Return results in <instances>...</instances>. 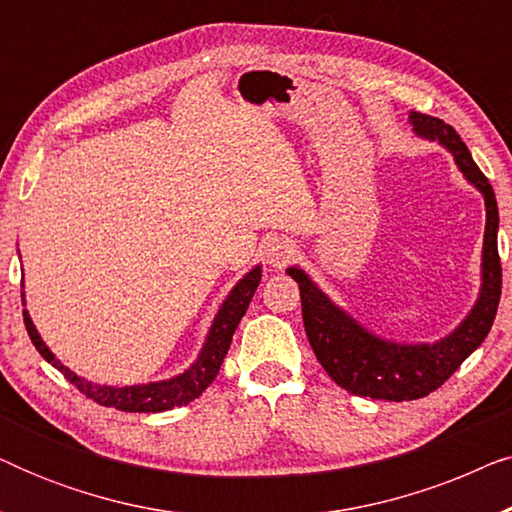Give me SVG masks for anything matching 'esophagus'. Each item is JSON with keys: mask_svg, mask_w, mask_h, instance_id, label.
<instances>
[{"mask_svg": "<svg viewBox=\"0 0 512 512\" xmlns=\"http://www.w3.org/2000/svg\"><path fill=\"white\" fill-rule=\"evenodd\" d=\"M293 258H296V244L286 240V237H275V240L268 242V247H265V263L275 270H282L284 265H289L293 261Z\"/></svg>", "mask_w": 512, "mask_h": 512, "instance_id": "obj_1", "label": "esophagus"}]
</instances>
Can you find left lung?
<instances>
[{
  "instance_id": "left-lung-1",
  "label": "left lung",
  "mask_w": 512,
  "mask_h": 512,
  "mask_svg": "<svg viewBox=\"0 0 512 512\" xmlns=\"http://www.w3.org/2000/svg\"><path fill=\"white\" fill-rule=\"evenodd\" d=\"M408 118L417 137L438 142L447 153H452L457 170L464 174L468 184L478 188L485 200L487 221L482 240L480 291L471 312L445 338L433 342H396L368 331L347 310L335 305L303 268H286V275L298 282L307 340L326 373L349 394L396 403L415 401L436 391L487 338L501 298V261L496 247L499 207L492 186L473 163L471 151L452 125L417 111H410Z\"/></svg>"
}]
</instances>
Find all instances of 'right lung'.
<instances>
[{
  "mask_svg": "<svg viewBox=\"0 0 512 512\" xmlns=\"http://www.w3.org/2000/svg\"><path fill=\"white\" fill-rule=\"evenodd\" d=\"M261 265L251 268L240 282H237L230 293L223 300L219 312L214 314L212 326H209L207 338L202 342V349L191 366L184 373L170 377V380H158V382H146V384H125V387H111V384H95L86 380V377L76 375L74 370H69L65 363L55 359V354L48 349V345L41 340V335L34 326L30 312L23 310L25 328L30 333V340L37 347V352L51 363L53 368H58L69 382L74 384L81 394L93 398L95 403L104 405V408H116L123 412H163L179 408V405H188L195 401L209 384L216 380L223 359H226L230 342H233V333L240 319L247 312V307L254 298V293L261 284ZM23 305H25V291H23Z\"/></svg>",
  "mask_w": 512,
  "mask_h": 512,
  "instance_id": "right-lung-1",
  "label": "right lung"
}]
</instances>
